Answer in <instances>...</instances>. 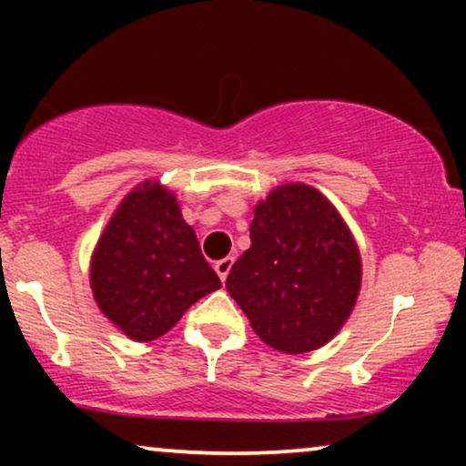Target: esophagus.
I'll use <instances>...</instances> for the list:
<instances>
[{
  "mask_svg": "<svg viewBox=\"0 0 466 466\" xmlns=\"http://www.w3.org/2000/svg\"><path fill=\"white\" fill-rule=\"evenodd\" d=\"M232 265H234L232 256H228V258L217 260V263H215V271L218 274V278H221V280H226L228 274H229V269H232Z\"/></svg>",
  "mask_w": 466,
  "mask_h": 466,
  "instance_id": "1",
  "label": "esophagus"
}]
</instances>
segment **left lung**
Instances as JSON below:
<instances>
[{
  "instance_id": "left-lung-1",
  "label": "left lung",
  "mask_w": 466,
  "mask_h": 466,
  "mask_svg": "<svg viewBox=\"0 0 466 466\" xmlns=\"http://www.w3.org/2000/svg\"><path fill=\"white\" fill-rule=\"evenodd\" d=\"M249 238L226 287L254 333L287 355L333 339L361 287L360 249L333 203L311 186H280L254 208Z\"/></svg>"
}]
</instances>
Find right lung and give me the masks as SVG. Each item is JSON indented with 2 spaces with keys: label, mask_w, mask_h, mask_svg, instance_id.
<instances>
[{
  "label": "right lung",
  "mask_w": 466,
  "mask_h": 466,
  "mask_svg": "<svg viewBox=\"0 0 466 466\" xmlns=\"http://www.w3.org/2000/svg\"><path fill=\"white\" fill-rule=\"evenodd\" d=\"M89 278L105 318L136 341L162 337L221 287L175 195L157 181H144L117 206L94 249Z\"/></svg>",
  "instance_id": "right-lung-1"
}]
</instances>
